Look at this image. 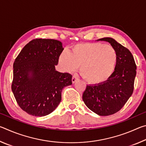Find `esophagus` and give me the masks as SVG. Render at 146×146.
<instances>
[{
  "label": "esophagus",
  "instance_id": "34e87169",
  "mask_svg": "<svg viewBox=\"0 0 146 146\" xmlns=\"http://www.w3.org/2000/svg\"><path fill=\"white\" fill-rule=\"evenodd\" d=\"M77 80H78V78L76 77V76H75V75L73 76V77H72V82L73 83H75Z\"/></svg>",
  "mask_w": 146,
  "mask_h": 146
}]
</instances>
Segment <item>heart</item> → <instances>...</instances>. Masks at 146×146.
Returning a JSON list of instances; mask_svg holds the SVG:
<instances>
[{"label": "heart", "instance_id": "b5f03b06", "mask_svg": "<svg viewBox=\"0 0 146 146\" xmlns=\"http://www.w3.org/2000/svg\"><path fill=\"white\" fill-rule=\"evenodd\" d=\"M117 53L111 46L100 42L76 44L58 58L61 68L73 72L79 66L82 77L91 84H100L113 75L117 63Z\"/></svg>", "mask_w": 146, "mask_h": 146}]
</instances>
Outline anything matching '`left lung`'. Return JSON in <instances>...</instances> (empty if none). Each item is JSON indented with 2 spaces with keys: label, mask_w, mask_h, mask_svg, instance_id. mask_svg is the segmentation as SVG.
Wrapping results in <instances>:
<instances>
[{
  "label": "left lung",
  "mask_w": 146,
  "mask_h": 146,
  "mask_svg": "<svg viewBox=\"0 0 146 146\" xmlns=\"http://www.w3.org/2000/svg\"><path fill=\"white\" fill-rule=\"evenodd\" d=\"M108 42L117 53V63L113 75L102 84L87 86L82 99L86 106L100 116L115 114L122 108L133 94L137 66L130 51L112 38Z\"/></svg>",
  "instance_id": "1"
}]
</instances>
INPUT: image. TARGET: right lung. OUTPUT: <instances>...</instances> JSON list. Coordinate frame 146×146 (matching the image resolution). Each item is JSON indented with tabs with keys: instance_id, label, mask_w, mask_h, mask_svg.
<instances>
[{
	"instance_id": "1",
	"label": "right lung",
	"mask_w": 146,
	"mask_h": 146,
	"mask_svg": "<svg viewBox=\"0 0 146 146\" xmlns=\"http://www.w3.org/2000/svg\"><path fill=\"white\" fill-rule=\"evenodd\" d=\"M63 49L57 40L36 38L15 60L11 90L19 107L29 115L44 117L53 112L62 89L72 84L71 74L55 70Z\"/></svg>"
}]
</instances>
